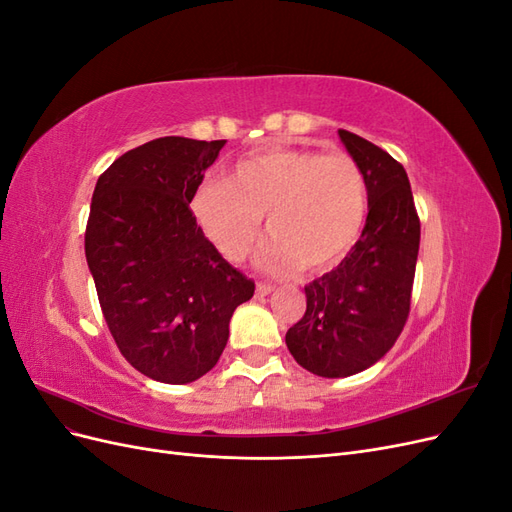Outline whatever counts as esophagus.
Instances as JSON below:
<instances>
[{
  "instance_id": "esophagus-1",
  "label": "esophagus",
  "mask_w": 512,
  "mask_h": 512,
  "mask_svg": "<svg viewBox=\"0 0 512 512\" xmlns=\"http://www.w3.org/2000/svg\"><path fill=\"white\" fill-rule=\"evenodd\" d=\"M273 292V286L271 284H258L256 286V294L258 297H267V294H271Z\"/></svg>"
}]
</instances>
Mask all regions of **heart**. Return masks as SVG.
Instances as JSON below:
<instances>
[{
  "label": "heart",
  "instance_id": "heart-1",
  "mask_svg": "<svg viewBox=\"0 0 512 512\" xmlns=\"http://www.w3.org/2000/svg\"><path fill=\"white\" fill-rule=\"evenodd\" d=\"M200 232L226 260L241 262L262 232V265L277 275L342 262L367 222L369 190L348 153L275 147L241 158L226 181L200 183L190 203Z\"/></svg>",
  "mask_w": 512,
  "mask_h": 512
}]
</instances>
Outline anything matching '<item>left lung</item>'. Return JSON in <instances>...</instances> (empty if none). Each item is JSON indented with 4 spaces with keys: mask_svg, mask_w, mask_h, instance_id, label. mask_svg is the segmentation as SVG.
Masks as SVG:
<instances>
[{
    "mask_svg": "<svg viewBox=\"0 0 512 512\" xmlns=\"http://www.w3.org/2000/svg\"><path fill=\"white\" fill-rule=\"evenodd\" d=\"M339 138L367 179V222L348 256L305 286V316L286 333L294 361L322 378L359 374L393 348L410 314L421 243L406 168L348 130Z\"/></svg>",
    "mask_w": 512,
    "mask_h": 512,
    "instance_id": "left-lung-1",
    "label": "left lung"
}]
</instances>
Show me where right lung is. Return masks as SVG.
<instances>
[{"mask_svg":"<svg viewBox=\"0 0 512 512\" xmlns=\"http://www.w3.org/2000/svg\"><path fill=\"white\" fill-rule=\"evenodd\" d=\"M226 141L164 136L100 175L85 256L104 320L126 361L151 380L188 384L215 367L235 309L254 297L200 232L190 203Z\"/></svg>","mask_w":512,"mask_h":512,"instance_id":"right-lung-1","label":"right lung"}]
</instances>
